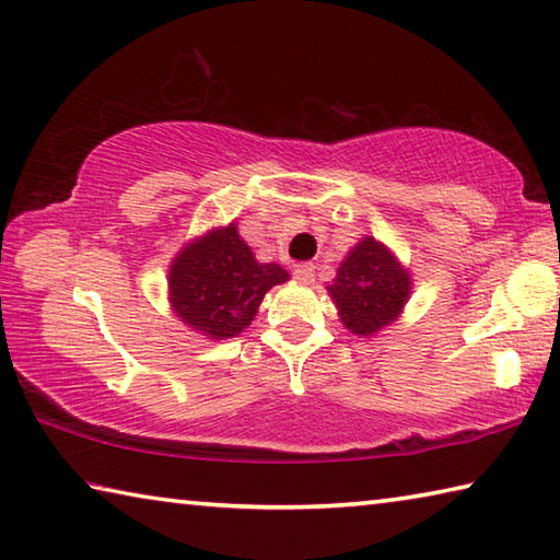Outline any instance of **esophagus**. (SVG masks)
<instances>
[{"label": "esophagus", "instance_id": "34e87169", "mask_svg": "<svg viewBox=\"0 0 560 560\" xmlns=\"http://www.w3.org/2000/svg\"><path fill=\"white\" fill-rule=\"evenodd\" d=\"M293 277H296L301 283H314L316 267L314 264H301V267L293 269Z\"/></svg>", "mask_w": 560, "mask_h": 560}]
</instances>
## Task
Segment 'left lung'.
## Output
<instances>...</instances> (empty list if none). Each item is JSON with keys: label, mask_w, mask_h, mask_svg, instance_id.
I'll list each match as a JSON object with an SVG mask.
<instances>
[{"label": "left lung", "mask_w": 560, "mask_h": 560, "mask_svg": "<svg viewBox=\"0 0 560 560\" xmlns=\"http://www.w3.org/2000/svg\"><path fill=\"white\" fill-rule=\"evenodd\" d=\"M326 291L336 303L340 324L353 336L373 338L402 316L412 277L390 246L365 234L340 261Z\"/></svg>", "instance_id": "left-lung-1"}]
</instances>
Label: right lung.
I'll return each instance as SVG.
<instances>
[{"mask_svg":"<svg viewBox=\"0 0 560 560\" xmlns=\"http://www.w3.org/2000/svg\"><path fill=\"white\" fill-rule=\"evenodd\" d=\"M289 281L279 264H261L236 222L189 240L167 269V299L183 324L210 340L249 328L267 291Z\"/></svg>","mask_w":560,"mask_h":560,"instance_id":"1","label":"right lung"}]
</instances>
